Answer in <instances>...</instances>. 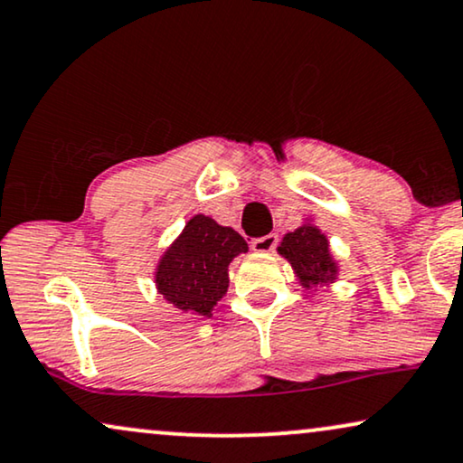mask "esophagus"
Segmentation results:
<instances>
[{
    "label": "esophagus",
    "instance_id": "obj_1",
    "mask_svg": "<svg viewBox=\"0 0 463 463\" xmlns=\"http://www.w3.org/2000/svg\"><path fill=\"white\" fill-rule=\"evenodd\" d=\"M277 245V235H267V237H260V239H254L251 241V250L256 251V254H269V251H273Z\"/></svg>",
    "mask_w": 463,
    "mask_h": 463
}]
</instances>
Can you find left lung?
Segmentation results:
<instances>
[{"mask_svg": "<svg viewBox=\"0 0 463 463\" xmlns=\"http://www.w3.org/2000/svg\"><path fill=\"white\" fill-rule=\"evenodd\" d=\"M277 254L286 258L294 270L300 288L316 292L336 283L341 267L332 254L328 235L316 224V220L303 218V224L283 235L277 245Z\"/></svg>", "mask_w": 463, "mask_h": 463, "instance_id": "obj_1", "label": "left lung"}]
</instances>
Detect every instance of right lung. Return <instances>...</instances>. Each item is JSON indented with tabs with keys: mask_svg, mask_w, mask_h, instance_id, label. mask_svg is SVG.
Returning a JSON list of instances; mask_svg holds the SVG:
<instances>
[{
	"mask_svg": "<svg viewBox=\"0 0 463 463\" xmlns=\"http://www.w3.org/2000/svg\"><path fill=\"white\" fill-rule=\"evenodd\" d=\"M235 228L222 226L212 215L194 213L154 269V286L174 309L212 317L228 292V267L248 251Z\"/></svg>",
	"mask_w": 463,
	"mask_h": 463,
	"instance_id": "add662e5",
	"label": "right lung"
}]
</instances>
